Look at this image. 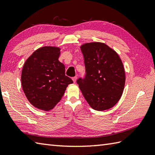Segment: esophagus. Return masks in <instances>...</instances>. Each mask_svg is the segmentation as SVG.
<instances>
[{
    "mask_svg": "<svg viewBox=\"0 0 155 155\" xmlns=\"http://www.w3.org/2000/svg\"><path fill=\"white\" fill-rule=\"evenodd\" d=\"M77 77H72V81H73V83H76V81H77Z\"/></svg>",
    "mask_w": 155,
    "mask_h": 155,
    "instance_id": "34e87169",
    "label": "esophagus"
}]
</instances>
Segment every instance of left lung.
<instances>
[{
    "instance_id": "8db88e82",
    "label": "left lung",
    "mask_w": 155,
    "mask_h": 155,
    "mask_svg": "<svg viewBox=\"0 0 155 155\" xmlns=\"http://www.w3.org/2000/svg\"><path fill=\"white\" fill-rule=\"evenodd\" d=\"M85 67L84 77L77 81L85 99L94 110H104L119 101L125 83L120 57L108 46L91 42L81 47Z\"/></svg>"
}]
</instances>
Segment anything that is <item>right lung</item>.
Instances as JSON below:
<instances>
[{
  "mask_svg": "<svg viewBox=\"0 0 155 155\" xmlns=\"http://www.w3.org/2000/svg\"><path fill=\"white\" fill-rule=\"evenodd\" d=\"M60 48L44 47L37 49L24 64L21 74L23 91L32 105L43 110L52 109L63 96L69 84L64 65L58 59Z\"/></svg>",
  "mask_w": 155,
  "mask_h": 155,
  "instance_id": "obj_1",
  "label": "right lung"
}]
</instances>
